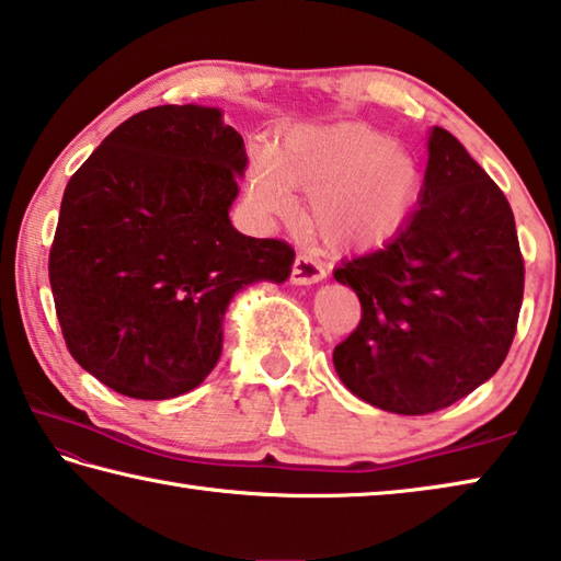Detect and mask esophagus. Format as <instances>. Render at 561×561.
Segmentation results:
<instances>
[{"label":"esophagus","instance_id":"esophagus-1","mask_svg":"<svg viewBox=\"0 0 561 561\" xmlns=\"http://www.w3.org/2000/svg\"><path fill=\"white\" fill-rule=\"evenodd\" d=\"M324 277H327L324 264L314 257H309V254H297V260H294V267H291L294 284H317Z\"/></svg>","mask_w":561,"mask_h":561}]
</instances>
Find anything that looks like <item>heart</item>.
Wrapping results in <instances>:
<instances>
[{
    "label": "heart",
    "instance_id": "b5f03b06",
    "mask_svg": "<svg viewBox=\"0 0 561 561\" xmlns=\"http://www.w3.org/2000/svg\"><path fill=\"white\" fill-rule=\"evenodd\" d=\"M291 193L309 195L307 220L339 250H366L391 237L411 215L421 193L415 158L391 138L356 123L294 126L284 130L272 158H254L247 195L254 210L289 220Z\"/></svg>",
    "mask_w": 561,
    "mask_h": 561
}]
</instances>
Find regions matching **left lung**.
Here are the masks:
<instances>
[{
    "instance_id": "left-lung-1",
    "label": "left lung",
    "mask_w": 561,
    "mask_h": 561,
    "mask_svg": "<svg viewBox=\"0 0 561 561\" xmlns=\"http://www.w3.org/2000/svg\"><path fill=\"white\" fill-rule=\"evenodd\" d=\"M334 277L360 301L358 327L334 348L339 378L381 411L425 415L502 366L525 260L505 193L435 126L417 207L393 240L341 260Z\"/></svg>"
}]
</instances>
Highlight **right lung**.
Instances as JSON below:
<instances>
[{
	"label": "right lung",
	"mask_w": 561,
	"mask_h": 561,
	"mask_svg": "<svg viewBox=\"0 0 561 561\" xmlns=\"http://www.w3.org/2000/svg\"><path fill=\"white\" fill-rule=\"evenodd\" d=\"M244 140L220 108L156 106L103 138L64 190L49 252L69 354L113 391H193L222 351L227 304L284 282L294 250L237 232Z\"/></svg>",
	"instance_id": "add662e5"
}]
</instances>
